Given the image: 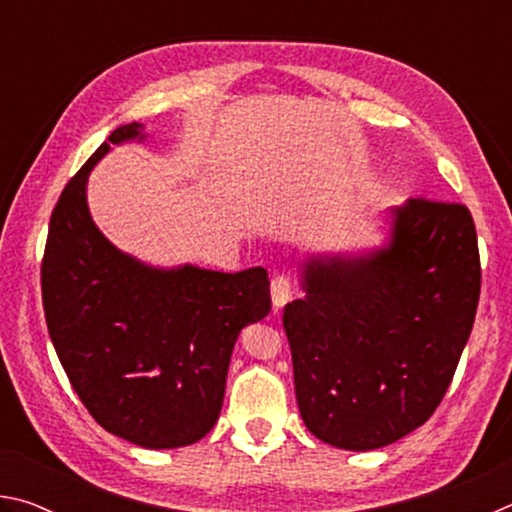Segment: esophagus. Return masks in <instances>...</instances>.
Here are the masks:
<instances>
[{
	"label": "esophagus",
	"instance_id": "34e87169",
	"mask_svg": "<svg viewBox=\"0 0 512 512\" xmlns=\"http://www.w3.org/2000/svg\"><path fill=\"white\" fill-rule=\"evenodd\" d=\"M271 298L273 307L282 309L291 300V280L287 275H277L271 280Z\"/></svg>",
	"mask_w": 512,
	"mask_h": 512
}]
</instances>
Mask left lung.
<instances>
[{
    "mask_svg": "<svg viewBox=\"0 0 512 512\" xmlns=\"http://www.w3.org/2000/svg\"><path fill=\"white\" fill-rule=\"evenodd\" d=\"M388 219L386 246L307 257L305 296L282 316L302 420L318 440L350 452L391 445L431 418L481 293L465 205L409 198Z\"/></svg>",
    "mask_w": 512,
    "mask_h": 512,
    "instance_id": "left-lung-1",
    "label": "left lung"
}]
</instances>
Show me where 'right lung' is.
<instances>
[{"label":"right lung","mask_w":512,"mask_h":512,"mask_svg":"<svg viewBox=\"0 0 512 512\" xmlns=\"http://www.w3.org/2000/svg\"><path fill=\"white\" fill-rule=\"evenodd\" d=\"M144 126L112 131L60 194L42 259L51 343L85 409L103 429L146 449L201 440L219 420L241 329L271 311L266 268L239 273L192 264L155 268L121 253L88 210V176L112 144L144 140Z\"/></svg>","instance_id":"add662e5"}]
</instances>
